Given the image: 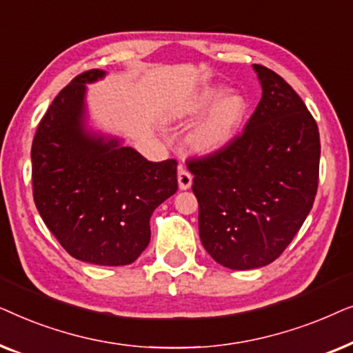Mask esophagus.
I'll return each mask as SVG.
<instances>
[{
  "mask_svg": "<svg viewBox=\"0 0 353 353\" xmlns=\"http://www.w3.org/2000/svg\"><path fill=\"white\" fill-rule=\"evenodd\" d=\"M178 186H180V190H190L191 185H192V176L191 173L186 170L185 167H180L178 168Z\"/></svg>",
  "mask_w": 353,
  "mask_h": 353,
  "instance_id": "1",
  "label": "esophagus"
}]
</instances>
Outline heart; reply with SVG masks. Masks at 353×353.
Segmentation results:
<instances>
[{"instance_id":"obj_1","label":"heart","mask_w":353,"mask_h":353,"mask_svg":"<svg viewBox=\"0 0 353 353\" xmlns=\"http://www.w3.org/2000/svg\"><path fill=\"white\" fill-rule=\"evenodd\" d=\"M223 94V86H205L199 93L181 104V108L176 110V117L194 119L205 112ZM245 114H248V101L244 99V96L239 93L226 94L210 109L205 119L192 132V148L196 151L207 154L228 146L243 127Z\"/></svg>"}]
</instances>
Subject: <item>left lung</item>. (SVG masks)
Returning a JSON list of instances; mask_svg holds the SVG:
<instances>
[{"instance_id": "8db88e82", "label": "left lung", "mask_w": 353, "mask_h": 353, "mask_svg": "<svg viewBox=\"0 0 353 353\" xmlns=\"http://www.w3.org/2000/svg\"><path fill=\"white\" fill-rule=\"evenodd\" d=\"M262 99L220 151L188 161L199 202V236L216 263L250 270L284 252L312 210L320 133L288 81L254 64Z\"/></svg>"}]
</instances>
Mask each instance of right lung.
I'll return each mask as SVG.
<instances>
[{
    "mask_svg": "<svg viewBox=\"0 0 353 353\" xmlns=\"http://www.w3.org/2000/svg\"><path fill=\"white\" fill-rule=\"evenodd\" d=\"M104 75H77L48 108L32 144V183L43 221L72 257L119 267L148 248L152 212L178 190L176 161L149 162L86 132L85 83Z\"/></svg>",
    "mask_w": 353,
    "mask_h": 353,
    "instance_id": "obj_1",
    "label": "right lung"
}]
</instances>
